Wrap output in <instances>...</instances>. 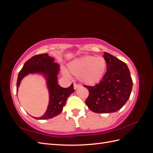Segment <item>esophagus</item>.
Instances as JSON below:
<instances>
[{"instance_id":"obj_1","label":"esophagus","mask_w":153,"mask_h":153,"mask_svg":"<svg viewBox=\"0 0 153 153\" xmlns=\"http://www.w3.org/2000/svg\"><path fill=\"white\" fill-rule=\"evenodd\" d=\"M78 87H80V85H78L76 84H74V89L76 90Z\"/></svg>"}]
</instances>
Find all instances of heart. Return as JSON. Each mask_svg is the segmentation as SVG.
I'll return each instance as SVG.
<instances>
[{
    "mask_svg": "<svg viewBox=\"0 0 153 153\" xmlns=\"http://www.w3.org/2000/svg\"><path fill=\"white\" fill-rule=\"evenodd\" d=\"M69 72L80 78L87 85H94L100 82L105 75L106 62L104 57L85 55L73 60L68 64Z\"/></svg>",
    "mask_w": 153,
    "mask_h": 153,
    "instance_id": "1",
    "label": "heart"
}]
</instances>
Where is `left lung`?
I'll use <instances>...</instances> for the list:
<instances>
[{
  "label": "left lung",
  "mask_w": 153,
  "mask_h": 153,
  "mask_svg": "<svg viewBox=\"0 0 153 153\" xmlns=\"http://www.w3.org/2000/svg\"><path fill=\"white\" fill-rule=\"evenodd\" d=\"M103 57L107 69L104 76L94 86H84L89 92L85 104L92 112L99 114L121 109L130 96L133 87L126 64L107 52H104Z\"/></svg>",
  "instance_id": "obj_1"
}]
</instances>
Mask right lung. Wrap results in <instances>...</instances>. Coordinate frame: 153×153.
<instances>
[{"label":"right lung","instance_id":"right-lung-1","mask_svg":"<svg viewBox=\"0 0 153 153\" xmlns=\"http://www.w3.org/2000/svg\"><path fill=\"white\" fill-rule=\"evenodd\" d=\"M54 59L48 53L36 55L27 61L18 73L16 92L20 86L21 80L26 75L32 73H39L45 77L49 92V103L45 113L39 117H34L39 120L53 118L61 113L66 105L68 97L75 91L72 84L68 88H63L58 84L57 75L59 65L53 62Z\"/></svg>","mask_w":153,"mask_h":153}]
</instances>
